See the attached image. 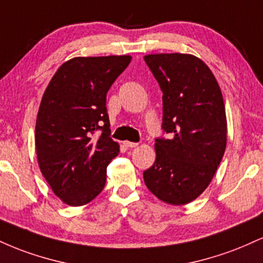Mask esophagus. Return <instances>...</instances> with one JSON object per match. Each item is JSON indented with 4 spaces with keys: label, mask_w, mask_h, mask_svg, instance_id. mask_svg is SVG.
<instances>
[{
    "label": "esophagus",
    "mask_w": 263,
    "mask_h": 263,
    "mask_svg": "<svg viewBox=\"0 0 263 263\" xmlns=\"http://www.w3.org/2000/svg\"><path fill=\"white\" fill-rule=\"evenodd\" d=\"M123 144H125L127 148H134V147H137L138 143H135V142H129V141H125V142H123Z\"/></svg>",
    "instance_id": "esophagus-1"
}]
</instances>
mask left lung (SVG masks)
I'll return each instance as SVG.
<instances>
[{
	"instance_id": "1",
	"label": "left lung",
	"mask_w": 263,
	"mask_h": 263,
	"mask_svg": "<svg viewBox=\"0 0 263 263\" xmlns=\"http://www.w3.org/2000/svg\"><path fill=\"white\" fill-rule=\"evenodd\" d=\"M163 91L162 127L156 161L144 184L163 203L185 205L208 188L225 153L228 121L221 90L198 57L183 53L144 55Z\"/></svg>"
}]
</instances>
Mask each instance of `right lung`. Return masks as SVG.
I'll return each mask as SVG.
<instances>
[{"mask_svg":"<svg viewBox=\"0 0 263 263\" xmlns=\"http://www.w3.org/2000/svg\"><path fill=\"white\" fill-rule=\"evenodd\" d=\"M131 59L75 57L59 66L43 93L34 134L38 165L66 205H85L104 189L107 165L120 152L108 137L106 93Z\"/></svg>","mask_w":263,"mask_h":263,"instance_id":"add662e5","label":"right lung"}]
</instances>
